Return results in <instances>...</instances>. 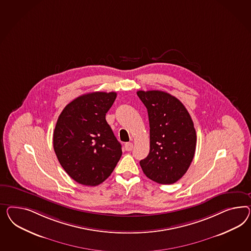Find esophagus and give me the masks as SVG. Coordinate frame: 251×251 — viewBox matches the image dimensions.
<instances>
[{
  "label": "esophagus",
  "mask_w": 251,
  "mask_h": 251,
  "mask_svg": "<svg viewBox=\"0 0 251 251\" xmlns=\"http://www.w3.org/2000/svg\"><path fill=\"white\" fill-rule=\"evenodd\" d=\"M132 148H133V144L131 143H126L124 144V149L126 150V151H131Z\"/></svg>",
  "instance_id": "1"
}]
</instances>
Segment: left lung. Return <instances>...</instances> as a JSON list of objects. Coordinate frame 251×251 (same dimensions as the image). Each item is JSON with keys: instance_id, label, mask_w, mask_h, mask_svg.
I'll list each match as a JSON object with an SVG mask.
<instances>
[{"instance_id": "1", "label": "left lung", "mask_w": 251, "mask_h": 251, "mask_svg": "<svg viewBox=\"0 0 251 251\" xmlns=\"http://www.w3.org/2000/svg\"><path fill=\"white\" fill-rule=\"evenodd\" d=\"M147 108L150 152L140 162L146 176L172 184L187 172L197 147V133L189 112L176 97L160 90H139Z\"/></svg>"}]
</instances>
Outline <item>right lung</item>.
I'll list each match as a JSON object with an SVG mask.
<instances>
[{"label":"right lung","instance_id":"obj_1","mask_svg":"<svg viewBox=\"0 0 251 251\" xmlns=\"http://www.w3.org/2000/svg\"><path fill=\"white\" fill-rule=\"evenodd\" d=\"M116 92L79 96L62 110L55 124L53 145L62 167L76 183H103L122 157L121 143L106 121Z\"/></svg>","mask_w":251,"mask_h":251}]
</instances>
